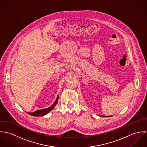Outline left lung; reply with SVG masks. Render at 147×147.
Masks as SVG:
<instances>
[{
	"label": "left lung",
	"instance_id": "obj_1",
	"mask_svg": "<svg viewBox=\"0 0 147 147\" xmlns=\"http://www.w3.org/2000/svg\"><path fill=\"white\" fill-rule=\"evenodd\" d=\"M100 116H101V117H108V116H106V117H105V116H103V115H100Z\"/></svg>",
	"mask_w": 147,
	"mask_h": 147
}]
</instances>
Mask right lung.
Instances as JSON below:
<instances>
[{
    "label": "right lung",
    "instance_id": "add662e5",
    "mask_svg": "<svg viewBox=\"0 0 147 147\" xmlns=\"http://www.w3.org/2000/svg\"><path fill=\"white\" fill-rule=\"evenodd\" d=\"M58 98H59V96L57 97V98L55 101L54 102V104L48 108H46V109H42V110H38L35 111L34 112H33V113H28L29 114L32 115V116H35V117H40V116L45 115L47 114L49 112H50L51 110H53L55 106L57 104Z\"/></svg>",
    "mask_w": 147,
    "mask_h": 147
}]
</instances>
